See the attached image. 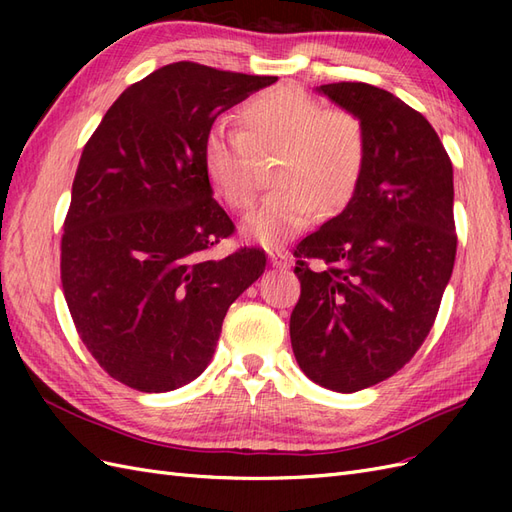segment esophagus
<instances>
[{"label": "esophagus", "mask_w": 512, "mask_h": 512, "mask_svg": "<svg viewBox=\"0 0 512 512\" xmlns=\"http://www.w3.org/2000/svg\"><path fill=\"white\" fill-rule=\"evenodd\" d=\"M269 260L275 269H288L290 267V254L286 250H269Z\"/></svg>", "instance_id": "obj_1"}]
</instances>
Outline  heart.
<instances>
[{
  "mask_svg": "<svg viewBox=\"0 0 512 512\" xmlns=\"http://www.w3.org/2000/svg\"><path fill=\"white\" fill-rule=\"evenodd\" d=\"M241 132L211 130L203 143V170L213 192L235 211L256 200L254 156L277 153L280 185L245 220L243 235L265 247L286 243L314 220L318 207L335 211L352 196L365 160V136L356 117L327 111L297 87H275L239 111Z\"/></svg>",
  "mask_w": 512,
  "mask_h": 512,
  "instance_id": "1",
  "label": "heart"
}]
</instances>
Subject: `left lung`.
I'll list each match as a JSON object with an SVG mask.
<instances>
[{
  "label": "left lung",
  "mask_w": 512,
  "mask_h": 512,
  "mask_svg": "<svg viewBox=\"0 0 512 512\" xmlns=\"http://www.w3.org/2000/svg\"><path fill=\"white\" fill-rule=\"evenodd\" d=\"M316 91L359 119L365 160L346 209L294 252L301 299L290 342L309 380L356 393L404 367L436 320L457 252L453 164L431 123L391 91Z\"/></svg>",
  "instance_id": "8db88e82"
}]
</instances>
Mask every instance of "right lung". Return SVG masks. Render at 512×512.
Listing matches in <instances>:
<instances>
[{
	"instance_id": "1",
	"label": "right lung",
	"mask_w": 512,
	"mask_h": 512,
	"mask_svg": "<svg viewBox=\"0 0 512 512\" xmlns=\"http://www.w3.org/2000/svg\"><path fill=\"white\" fill-rule=\"evenodd\" d=\"M275 76L177 61L130 85L91 134L61 237V286L83 344L143 393L196 380L228 307L265 273L256 247L211 258L230 237L203 170L213 121Z\"/></svg>"
}]
</instances>
